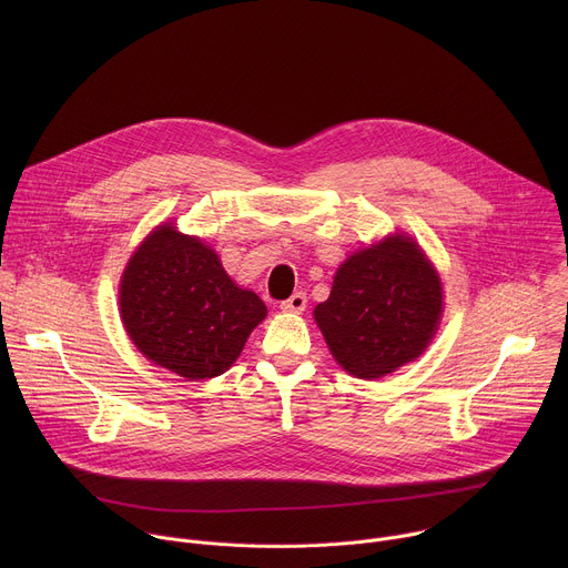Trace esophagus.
Listing matches in <instances>:
<instances>
[{
    "label": "esophagus",
    "mask_w": 568,
    "mask_h": 568,
    "mask_svg": "<svg viewBox=\"0 0 568 568\" xmlns=\"http://www.w3.org/2000/svg\"><path fill=\"white\" fill-rule=\"evenodd\" d=\"M305 305H307V296H305L303 292H294L287 301H283V303H281V310H283V312L301 314V312L305 310Z\"/></svg>",
    "instance_id": "34e87169"
}]
</instances>
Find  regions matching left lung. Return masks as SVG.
I'll list each match as a JSON object with an SVG mask.
<instances>
[{
    "label": "left lung",
    "mask_w": 568,
    "mask_h": 568,
    "mask_svg": "<svg viewBox=\"0 0 568 568\" xmlns=\"http://www.w3.org/2000/svg\"><path fill=\"white\" fill-rule=\"evenodd\" d=\"M440 314V276L407 233L386 235L348 256L328 301L314 307L333 357L362 379L384 377L420 357Z\"/></svg>",
    "instance_id": "1"
}]
</instances>
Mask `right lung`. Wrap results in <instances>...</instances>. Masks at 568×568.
Returning a JSON list of instances; mask_svg holds the SVG:
<instances>
[{
	"instance_id": "1",
	"label": "right lung",
	"mask_w": 568,
	"mask_h": 568,
	"mask_svg": "<svg viewBox=\"0 0 568 568\" xmlns=\"http://www.w3.org/2000/svg\"><path fill=\"white\" fill-rule=\"evenodd\" d=\"M119 307L139 353L193 382L229 371L267 316L254 292L229 278L217 254L173 222L159 224L128 261Z\"/></svg>"
}]
</instances>
